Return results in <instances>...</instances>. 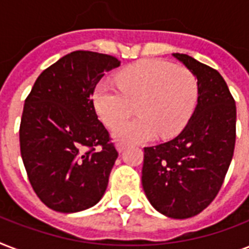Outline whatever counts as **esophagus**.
<instances>
[{
  "mask_svg": "<svg viewBox=\"0 0 249 249\" xmlns=\"http://www.w3.org/2000/svg\"><path fill=\"white\" fill-rule=\"evenodd\" d=\"M116 148L119 152H123L125 150V143H123V142H117Z\"/></svg>",
  "mask_w": 249,
  "mask_h": 249,
  "instance_id": "esophagus-1",
  "label": "esophagus"
}]
</instances>
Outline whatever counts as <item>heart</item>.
Segmentation results:
<instances>
[{
	"label": "heart",
	"instance_id": "obj_1",
	"mask_svg": "<svg viewBox=\"0 0 249 249\" xmlns=\"http://www.w3.org/2000/svg\"><path fill=\"white\" fill-rule=\"evenodd\" d=\"M116 88L99 83L93 94L95 111L112 128L128 117L132 107L139 117L117 125L115 138L124 143L146 142L159 134L177 136L193 116L199 95L195 73L161 59H144L121 70Z\"/></svg>",
	"mask_w": 249,
	"mask_h": 249
}]
</instances>
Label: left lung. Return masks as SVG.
<instances>
[{
	"label": "left lung",
	"mask_w": 249,
	"mask_h": 249,
	"mask_svg": "<svg viewBox=\"0 0 249 249\" xmlns=\"http://www.w3.org/2000/svg\"><path fill=\"white\" fill-rule=\"evenodd\" d=\"M173 55L196 76L197 105L174 140L143 148L142 186L156 211L182 220L204 211L224 183L235 147L236 106L214 68Z\"/></svg>",
	"instance_id": "obj_1"
}]
</instances>
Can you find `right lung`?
Returning <instances> with one entry per match:
<instances>
[{"mask_svg":"<svg viewBox=\"0 0 249 249\" xmlns=\"http://www.w3.org/2000/svg\"><path fill=\"white\" fill-rule=\"evenodd\" d=\"M120 60L72 52L48 67L25 98L19 140L32 189L50 209L80 212L101 200L119 152L98 120L93 93Z\"/></svg>","mask_w":249,"mask_h":249,"instance_id":"right-lung-1","label":"right lung"}]
</instances>
